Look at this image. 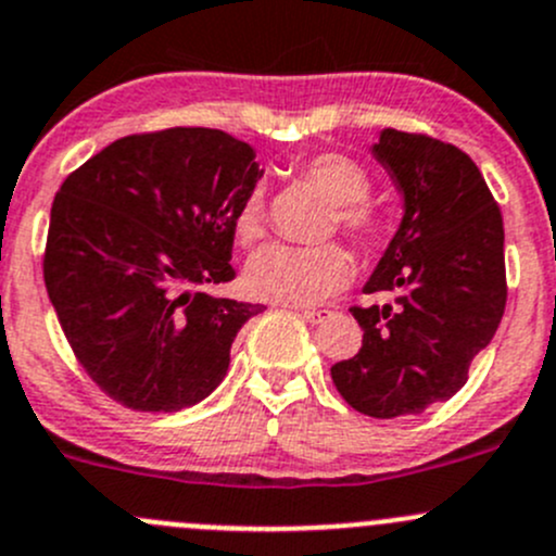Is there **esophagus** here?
<instances>
[{
    "label": "esophagus",
    "mask_w": 556,
    "mask_h": 556,
    "mask_svg": "<svg viewBox=\"0 0 556 556\" xmlns=\"http://www.w3.org/2000/svg\"><path fill=\"white\" fill-rule=\"evenodd\" d=\"M299 314L306 319V323L319 325V323H325V319H328L333 312L330 309H299Z\"/></svg>",
    "instance_id": "34e87169"
}]
</instances>
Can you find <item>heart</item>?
<instances>
[{
  "label": "heart",
  "instance_id": "1",
  "mask_svg": "<svg viewBox=\"0 0 556 556\" xmlns=\"http://www.w3.org/2000/svg\"><path fill=\"white\" fill-rule=\"evenodd\" d=\"M304 174L336 204V220L350 239L374 244L382 233V217L368 204L371 177L357 161L341 153H319L306 161ZM237 237L244 244L263 233L261 195L250 193L237 212ZM352 277L350 255L339 244L293 247L266 244L247 261L244 288L252 299L282 306H312L344 288Z\"/></svg>",
  "mask_w": 556,
  "mask_h": 556
}]
</instances>
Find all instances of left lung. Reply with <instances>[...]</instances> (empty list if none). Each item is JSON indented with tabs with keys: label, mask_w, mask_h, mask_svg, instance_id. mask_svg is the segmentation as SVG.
<instances>
[{
	"label": "left lung",
	"mask_w": 556,
	"mask_h": 556,
	"mask_svg": "<svg viewBox=\"0 0 556 556\" xmlns=\"http://www.w3.org/2000/svg\"><path fill=\"white\" fill-rule=\"evenodd\" d=\"M371 153L403 193V217L366 293L355 357L330 368L352 408L377 419L422 414L468 382L506 309L503 217L479 166L454 144L384 128Z\"/></svg>",
	"instance_id": "obj_1"
}]
</instances>
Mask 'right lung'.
Returning <instances> with one entry per match:
<instances>
[{"mask_svg":"<svg viewBox=\"0 0 556 556\" xmlns=\"http://www.w3.org/2000/svg\"><path fill=\"white\" fill-rule=\"evenodd\" d=\"M263 172L217 128H166L106 144L64 179L45 288L80 366L134 412H179L223 382L261 304L220 299L237 277L233 220Z\"/></svg>","mask_w":556,"mask_h":556,"instance_id":"right-lung-1","label":"right lung"}]
</instances>
